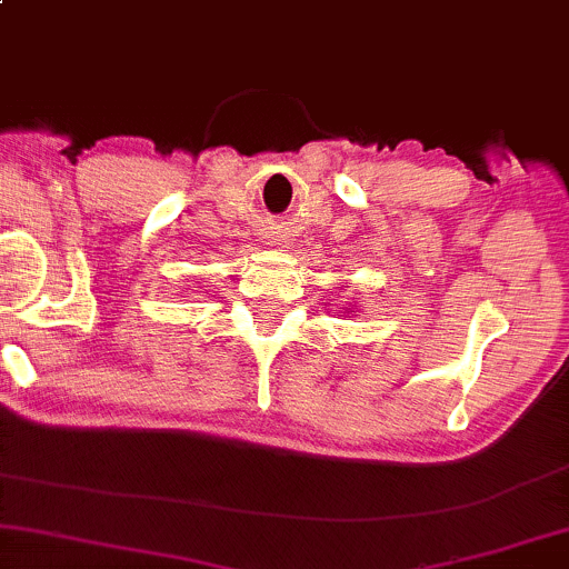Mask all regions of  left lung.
<instances>
[{
  "mask_svg": "<svg viewBox=\"0 0 569 569\" xmlns=\"http://www.w3.org/2000/svg\"><path fill=\"white\" fill-rule=\"evenodd\" d=\"M346 315H348V312H346Z\"/></svg>",
  "mask_w": 569,
  "mask_h": 569,
  "instance_id": "1",
  "label": "left lung"
}]
</instances>
